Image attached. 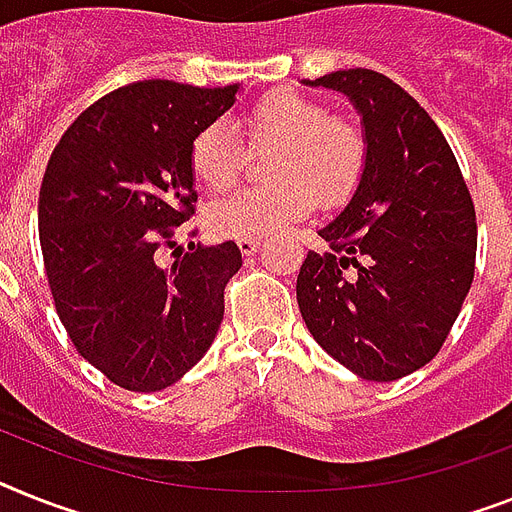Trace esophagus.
<instances>
[{
    "label": "esophagus",
    "mask_w": 512,
    "mask_h": 512,
    "mask_svg": "<svg viewBox=\"0 0 512 512\" xmlns=\"http://www.w3.org/2000/svg\"><path fill=\"white\" fill-rule=\"evenodd\" d=\"M259 246H261V240H259V238H240V240H238L240 253H246V256H251V253L259 251Z\"/></svg>",
    "instance_id": "esophagus-1"
}]
</instances>
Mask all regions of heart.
I'll return each mask as SVG.
<instances>
[{
    "label": "heart",
    "mask_w": 512,
    "mask_h": 512,
    "mask_svg": "<svg viewBox=\"0 0 512 512\" xmlns=\"http://www.w3.org/2000/svg\"><path fill=\"white\" fill-rule=\"evenodd\" d=\"M240 125L253 143H269L264 188H240L217 198L206 222L225 238H266L282 225L311 214L319 201L337 209L358 190L369 162L366 133L356 120L327 114L298 91H272L243 112ZM190 170L201 185L222 190L235 183L240 149L222 122H209L190 141Z\"/></svg>",
    "instance_id": "1"
}]
</instances>
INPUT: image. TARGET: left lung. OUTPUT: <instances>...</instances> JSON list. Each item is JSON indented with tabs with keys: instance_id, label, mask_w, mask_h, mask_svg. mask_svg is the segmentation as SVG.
I'll return each instance as SVG.
<instances>
[{
	"instance_id": "8db88e82",
	"label": "left lung",
	"mask_w": 512,
	"mask_h": 512,
	"mask_svg": "<svg viewBox=\"0 0 512 512\" xmlns=\"http://www.w3.org/2000/svg\"><path fill=\"white\" fill-rule=\"evenodd\" d=\"M306 86L340 91L361 114L366 172L308 251L298 308L314 340L369 382H395L432 361L466 301L476 211L453 149L408 91L374 70H337Z\"/></svg>"
}]
</instances>
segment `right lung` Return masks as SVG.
Returning <instances> with one entry per match:
<instances>
[{"instance_id":"add662e5","label":"right lung","mask_w":512,"mask_h":512,"mask_svg":"<svg viewBox=\"0 0 512 512\" xmlns=\"http://www.w3.org/2000/svg\"><path fill=\"white\" fill-rule=\"evenodd\" d=\"M238 88L128 83L80 112L46 164L38 238L54 308L80 356L130 392L164 390L204 358L243 266L232 240L156 261L198 201L190 141Z\"/></svg>"}]
</instances>
